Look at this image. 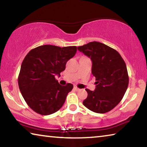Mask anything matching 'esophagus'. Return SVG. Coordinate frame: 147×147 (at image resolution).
<instances>
[{
	"label": "esophagus",
	"instance_id": "obj_1",
	"mask_svg": "<svg viewBox=\"0 0 147 147\" xmlns=\"http://www.w3.org/2000/svg\"><path fill=\"white\" fill-rule=\"evenodd\" d=\"M74 89H75L76 91H79L80 90V89L78 88H77V86H74Z\"/></svg>",
	"mask_w": 147,
	"mask_h": 147
}]
</instances>
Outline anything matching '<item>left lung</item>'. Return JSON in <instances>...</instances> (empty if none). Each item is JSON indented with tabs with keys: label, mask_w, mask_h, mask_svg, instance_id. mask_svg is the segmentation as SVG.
Segmentation results:
<instances>
[{
	"label": "left lung",
	"mask_w": 147,
	"mask_h": 147,
	"mask_svg": "<svg viewBox=\"0 0 147 147\" xmlns=\"http://www.w3.org/2000/svg\"><path fill=\"white\" fill-rule=\"evenodd\" d=\"M78 50L91 58V73L96 81L95 90L86 89L88 97L83 104L93 112H108L120 102L127 89L125 62L117 51L100 42H89Z\"/></svg>",
	"instance_id": "1"
}]
</instances>
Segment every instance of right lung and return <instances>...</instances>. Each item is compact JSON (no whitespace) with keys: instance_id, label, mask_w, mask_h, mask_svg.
Instances as JSON below:
<instances>
[{"instance_id":"obj_1","label":"right lung","mask_w":147,"mask_h":147,"mask_svg":"<svg viewBox=\"0 0 147 147\" xmlns=\"http://www.w3.org/2000/svg\"><path fill=\"white\" fill-rule=\"evenodd\" d=\"M76 46L61 47L45 45L32 49L21 64L18 77L20 91L35 112L48 115L56 112L73 88L68 83L61 86L56 75L65 69L69 59L75 55Z\"/></svg>"}]
</instances>
